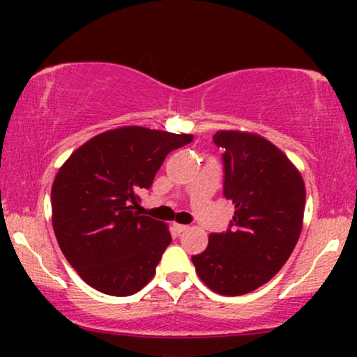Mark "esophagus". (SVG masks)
I'll return each instance as SVG.
<instances>
[{
	"label": "esophagus",
	"instance_id": "esophagus-1",
	"mask_svg": "<svg viewBox=\"0 0 357 357\" xmlns=\"http://www.w3.org/2000/svg\"><path fill=\"white\" fill-rule=\"evenodd\" d=\"M174 230L178 231V233H183V231H186V230H188V227H186V225H179V223H174Z\"/></svg>",
	"mask_w": 357,
	"mask_h": 357
}]
</instances>
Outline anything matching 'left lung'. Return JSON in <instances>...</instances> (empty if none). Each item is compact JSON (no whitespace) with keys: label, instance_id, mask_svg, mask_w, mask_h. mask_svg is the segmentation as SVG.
Segmentation results:
<instances>
[{"label":"left lung","instance_id":"obj_1","mask_svg":"<svg viewBox=\"0 0 357 357\" xmlns=\"http://www.w3.org/2000/svg\"><path fill=\"white\" fill-rule=\"evenodd\" d=\"M223 196L235 204L227 231L211 233L191 257L202 280L221 296H243L284 267L302 231L305 186L289 158L267 139L218 130Z\"/></svg>","mask_w":357,"mask_h":357}]
</instances>
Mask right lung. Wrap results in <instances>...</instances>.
Segmentation results:
<instances>
[{
	"label": "right lung",
	"mask_w": 357,
	"mask_h": 357,
	"mask_svg": "<svg viewBox=\"0 0 357 357\" xmlns=\"http://www.w3.org/2000/svg\"><path fill=\"white\" fill-rule=\"evenodd\" d=\"M192 136L121 127L80 146L56 173L52 221L68 264L93 289L116 297L139 292L154 277L171 233L139 215L137 192L149 190L171 151Z\"/></svg>",
	"instance_id": "add662e5"
}]
</instances>
